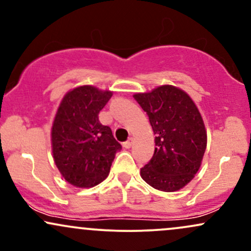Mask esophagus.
<instances>
[{
    "mask_svg": "<svg viewBox=\"0 0 251 251\" xmlns=\"http://www.w3.org/2000/svg\"><path fill=\"white\" fill-rule=\"evenodd\" d=\"M123 145H124V148H125V149H129V148H131V146L133 145V138H132V137L128 138V139L126 140L125 143L123 144Z\"/></svg>",
    "mask_w": 251,
    "mask_h": 251,
    "instance_id": "1",
    "label": "esophagus"
}]
</instances>
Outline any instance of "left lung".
Segmentation results:
<instances>
[{
  "label": "left lung",
  "instance_id": "8db88e82",
  "mask_svg": "<svg viewBox=\"0 0 251 251\" xmlns=\"http://www.w3.org/2000/svg\"><path fill=\"white\" fill-rule=\"evenodd\" d=\"M133 98L148 113L155 134L153 157L140 169V176L160 191L183 189L200 170L208 142L200 109L186 92L172 85Z\"/></svg>",
  "mask_w": 251,
  "mask_h": 251
}]
</instances>
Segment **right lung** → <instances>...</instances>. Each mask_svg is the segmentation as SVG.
I'll return each instance as SVG.
<instances>
[{"label":"right lung","mask_w":251,"mask_h":251,"mask_svg":"<svg viewBox=\"0 0 251 251\" xmlns=\"http://www.w3.org/2000/svg\"><path fill=\"white\" fill-rule=\"evenodd\" d=\"M113 92L83 85L62 98L51 126V152L66 181L88 189L107 178L122 145L111 128L99 122V112Z\"/></svg>","instance_id":"1"}]
</instances>
